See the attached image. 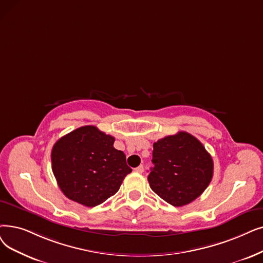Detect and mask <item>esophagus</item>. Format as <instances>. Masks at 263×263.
Masks as SVG:
<instances>
[{
	"label": "esophagus",
	"instance_id": "34e87169",
	"mask_svg": "<svg viewBox=\"0 0 263 263\" xmlns=\"http://www.w3.org/2000/svg\"><path fill=\"white\" fill-rule=\"evenodd\" d=\"M134 171H135V172H138V173H143V172H144V166H143V165H140V166H138V167H135Z\"/></svg>",
	"mask_w": 263,
	"mask_h": 263
}]
</instances>
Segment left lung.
<instances>
[{"mask_svg": "<svg viewBox=\"0 0 263 263\" xmlns=\"http://www.w3.org/2000/svg\"><path fill=\"white\" fill-rule=\"evenodd\" d=\"M154 167L148 182L154 192L173 206L200 197L213 178L214 162L203 144L180 131L154 143Z\"/></svg>", "mask_w": 263, "mask_h": 263, "instance_id": "obj_1", "label": "left lung"}]
</instances>
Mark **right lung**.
Returning a JSON list of instances; mask_svg holds the SVG:
<instances>
[{"label": "right lung", "instance_id": "obj_1", "mask_svg": "<svg viewBox=\"0 0 263 263\" xmlns=\"http://www.w3.org/2000/svg\"><path fill=\"white\" fill-rule=\"evenodd\" d=\"M114 142L111 135L95 125L78 128L55 142L52 172L66 198L93 208L119 190L132 168Z\"/></svg>", "mask_w": 263, "mask_h": 263}]
</instances>
